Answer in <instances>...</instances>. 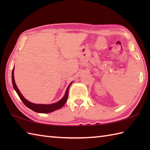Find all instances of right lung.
<instances>
[{"label": "right lung", "mask_w": 150, "mask_h": 150, "mask_svg": "<svg viewBox=\"0 0 150 150\" xmlns=\"http://www.w3.org/2000/svg\"><path fill=\"white\" fill-rule=\"evenodd\" d=\"M14 67L13 68V71H12V75H11V78H12V84H13V86L14 90H15V91L17 92V93L18 94V97H20L21 100L22 101L25 106H26L28 108H29L30 109H31V110H33L35 112L37 113H51L53 112V111L57 110L61 108L62 107L64 106L66 103L67 100H68V90L69 86H71V84H72L73 81L69 84V86H68L66 89V93L64 95V97L60 99L59 101L55 103H53L51 104H35V103H32L31 102L28 101L27 99H26L24 97L23 95L21 94V93L19 91V90L18 89L17 85L15 84V79H14Z\"/></svg>", "instance_id": "right-lung-1"}]
</instances>
